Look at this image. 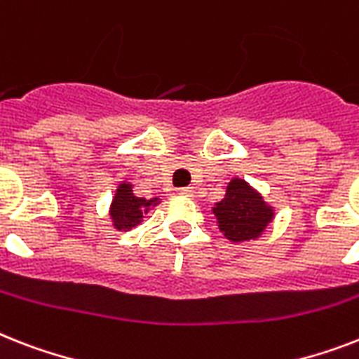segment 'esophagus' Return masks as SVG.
I'll use <instances>...</instances> for the list:
<instances>
[{
    "label": "esophagus",
    "mask_w": 359,
    "mask_h": 359,
    "mask_svg": "<svg viewBox=\"0 0 359 359\" xmlns=\"http://www.w3.org/2000/svg\"><path fill=\"white\" fill-rule=\"evenodd\" d=\"M180 195H186V197H191L194 195V188H179Z\"/></svg>",
    "instance_id": "esophagus-1"
}]
</instances>
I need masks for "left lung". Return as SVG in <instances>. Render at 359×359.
Here are the masks:
<instances>
[{
	"label": "left lung",
	"instance_id": "obj_1",
	"mask_svg": "<svg viewBox=\"0 0 359 359\" xmlns=\"http://www.w3.org/2000/svg\"><path fill=\"white\" fill-rule=\"evenodd\" d=\"M214 214L219 230L232 241L255 240L273 217V210L250 189L247 182L234 179L226 188L225 199L217 203Z\"/></svg>",
	"mask_w": 359,
	"mask_h": 359
}]
</instances>
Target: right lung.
Masks as SVG:
<instances>
[{"label": "right lung", "mask_w": 359, "mask_h": 359, "mask_svg": "<svg viewBox=\"0 0 359 359\" xmlns=\"http://www.w3.org/2000/svg\"><path fill=\"white\" fill-rule=\"evenodd\" d=\"M154 201L140 199L136 195H133L130 184H121L118 188V194L112 201V210L110 215L114 219V226L118 230H129L140 223V219L144 217V214L149 210L151 205H154Z\"/></svg>", "instance_id": "add662e5"}]
</instances>
